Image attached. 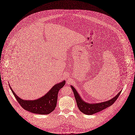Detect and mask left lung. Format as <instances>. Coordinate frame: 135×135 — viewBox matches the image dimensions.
<instances>
[{
    "label": "left lung",
    "mask_w": 135,
    "mask_h": 135,
    "mask_svg": "<svg viewBox=\"0 0 135 135\" xmlns=\"http://www.w3.org/2000/svg\"><path fill=\"white\" fill-rule=\"evenodd\" d=\"M70 86L74 93L79 109L83 114L88 115L94 114L110 106L112 104L114 103V102L118 99L121 92V91H120L114 97L108 101L97 103H88L83 100L82 98H81V96L73 86Z\"/></svg>",
    "instance_id": "8db88e82"
}]
</instances>
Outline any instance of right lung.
<instances>
[{
    "mask_svg": "<svg viewBox=\"0 0 135 135\" xmlns=\"http://www.w3.org/2000/svg\"><path fill=\"white\" fill-rule=\"evenodd\" d=\"M65 81L54 85L51 89L41 98L34 100L21 99L14 93L9 84L11 90L18 102L25 110L35 114H47L53 112L57 103V95L60 89L65 84Z\"/></svg>",
    "mask_w": 135,
    "mask_h": 135,
    "instance_id": "add662e5",
    "label": "right lung"
}]
</instances>
